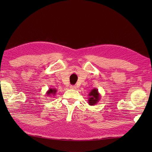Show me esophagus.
Segmentation results:
<instances>
[{
	"label": "esophagus",
	"mask_w": 152,
	"mask_h": 152,
	"mask_svg": "<svg viewBox=\"0 0 152 152\" xmlns=\"http://www.w3.org/2000/svg\"><path fill=\"white\" fill-rule=\"evenodd\" d=\"M70 88L71 89H76V86H70Z\"/></svg>",
	"instance_id": "esophagus-1"
}]
</instances>
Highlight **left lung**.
<instances>
[{"mask_svg": "<svg viewBox=\"0 0 152 152\" xmlns=\"http://www.w3.org/2000/svg\"><path fill=\"white\" fill-rule=\"evenodd\" d=\"M88 103L89 105L93 106L97 104L99 100L101 99V95L98 91V89L94 88L89 92L88 95Z\"/></svg>", "mask_w": 152, "mask_h": 152, "instance_id": "1", "label": "left lung"}]
</instances>
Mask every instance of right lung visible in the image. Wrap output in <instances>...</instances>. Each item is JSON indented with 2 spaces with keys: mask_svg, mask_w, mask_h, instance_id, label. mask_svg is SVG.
<instances>
[{
  "mask_svg": "<svg viewBox=\"0 0 152 152\" xmlns=\"http://www.w3.org/2000/svg\"><path fill=\"white\" fill-rule=\"evenodd\" d=\"M56 93H57V89H55V88H50L48 90V91L46 92V96H55L56 95Z\"/></svg>",
  "mask_w": 152,
  "mask_h": 152,
  "instance_id": "obj_1",
  "label": "right lung"
}]
</instances>
